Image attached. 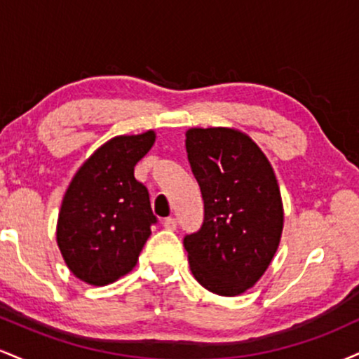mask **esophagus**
I'll return each mask as SVG.
<instances>
[{
  "label": "esophagus",
  "mask_w": 359,
  "mask_h": 359,
  "mask_svg": "<svg viewBox=\"0 0 359 359\" xmlns=\"http://www.w3.org/2000/svg\"><path fill=\"white\" fill-rule=\"evenodd\" d=\"M163 228L168 229V231H174V229L177 228V221L174 219V217H167V219H163Z\"/></svg>",
  "instance_id": "1"
}]
</instances>
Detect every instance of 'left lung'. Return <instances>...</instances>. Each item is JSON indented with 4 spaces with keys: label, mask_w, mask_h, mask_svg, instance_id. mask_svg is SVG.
<instances>
[{
    "label": "left lung",
    "mask_w": 359,
    "mask_h": 359,
    "mask_svg": "<svg viewBox=\"0 0 359 359\" xmlns=\"http://www.w3.org/2000/svg\"><path fill=\"white\" fill-rule=\"evenodd\" d=\"M189 163L204 199V222L184 238L194 278L234 297L262 278L283 231V204L269 158L234 128H189Z\"/></svg>",
    "instance_id": "1"
}]
</instances>
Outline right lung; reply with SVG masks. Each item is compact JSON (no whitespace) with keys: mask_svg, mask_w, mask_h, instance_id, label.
Segmentation results:
<instances>
[{"mask_svg":"<svg viewBox=\"0 0 359 359\" xmlns=\"http://www.w3.org/2000/svg\"><path fill=\"white\" fill-rule=\"evenodd\" d=\"M154 143V130L108 140L64 194L57 245L69 270L89 285H108L133 270L151 234L156 217L133 172Z\"/></svg>","mask_w":359,"mask_h":359,"instance_id":"1","label":"right lung"}]
</instances>
